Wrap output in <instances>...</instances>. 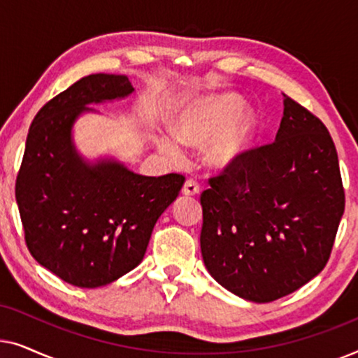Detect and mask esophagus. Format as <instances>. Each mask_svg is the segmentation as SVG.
Listing matches in <instances>:
<instances>
[{
  "mask_svg": "<svg viewBox=\"0 0 358 358\" xmlns=\"http://www.w3.org/2000/svg\"><path fill=\"white\" fill-rule=\"evenodd\" d=\"M199 192H200V185H199L197 180H194V179L185 180V184L182 187L184 195H197Z\"/></svg>",
  "mask_w": 358,
  "mask_h": 358,
  "instance_id": "obj_1",
  "label": "esophagus"
}]
</instances>
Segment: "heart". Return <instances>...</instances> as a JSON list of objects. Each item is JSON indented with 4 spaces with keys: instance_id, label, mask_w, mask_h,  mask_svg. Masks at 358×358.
<instances>
[{
    "instance_id": "1",
    "label": "heart",
    "mask_w": 358,
    "mask_h": 358,
    "mask_svg": "<svg viewBox=\"0 0 358 358\" xmlns=\"http://www.w3.org/2000/svg\"><path fill=\"white\" fill-rule=\"evenodd\" d=\"M239 106L241 102L234 96L195 102L176 119V135L182 143L192 146H202L213 139L207 150V161L213 168H224L243 153L251 136V117L246 114L234 117ZM159 148L178 163L185 158L182 145L171 136L159 138Z\"/></svg>"
}]
</instances>
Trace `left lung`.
Returning a JSON list of instances; mask_svg holds the SVG:
<instances>
[{
	"label": "left lung",
	"mask_w": 358,
	"mask_h": 358,
	"mask_svg": "<svg viewBox=\"0 0 358 358\" xmlns=\"http://www.w3.org/2000/svg\"><path fill=\"white\" fill-rule=\"evenodd\" d=\"M272 143L243 151L200 195V248L220 285L249 301L287 296L326 267L345 208L326 125L283 94Z\"/></svg>",
	"instance_id": "8db88e82"
}]
</instances>
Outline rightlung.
<instances>
[{
	"label": "right lung",
	"mask_w": 358,
	"mask_h": 358,
	"mask_svg": "<svg viewBox=\"0 0 358 358\" xmlns=\"http://www.w3.org/2000/svg\"><path fill=\"white\" fill-rule=\"evenodd\" d=\"M127 76L90 75L34 117L16 178V200L29 252L63 282L97 288L143 261L161 213L185 178H148L119 163L87 166L71 143V125L86 104L125 97Z\"/></svg>",
	"instance_id": "right-lung-1"
}]
</instances>
